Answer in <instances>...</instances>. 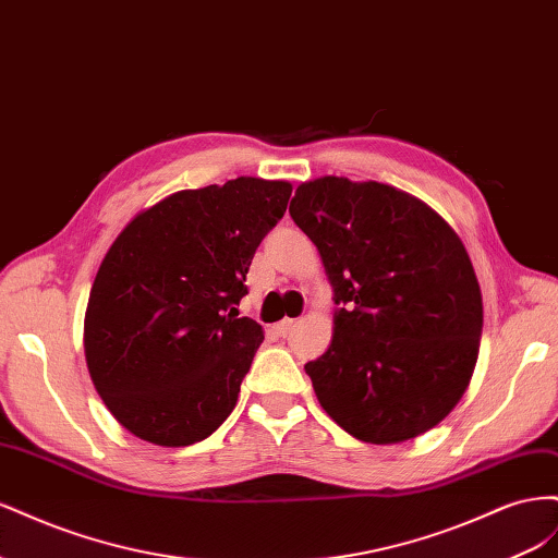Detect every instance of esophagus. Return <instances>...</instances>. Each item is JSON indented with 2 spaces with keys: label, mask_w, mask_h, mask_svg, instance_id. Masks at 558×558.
<instances>
[{
  "label": "esophagus",
  "mask_w": 558,
  "mask_h": 558,
  "mask_svg": "<svg viewBox=\"0 0 558 558\" xmlns=\"http://www.w3.org/2000/svg\"><path fill=\"white\" fill-rule=\"evenodd\" d=\"M293 326H295V320H293V318H283V320H279V324L275 326V332L283 337V335H289V332H291V328H293Z\"/></svg>",
  "instance_id": "esophagus-1"
}]
</instances>
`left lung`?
<instances>
[{
    "instance_id": "1",
    "label": "left lung",
    "mask_w": 558,
    "mask_h": 558,
    "mask_svg": "<svg viewBox=\"0 0 558 558\" xmlns=\"http://www.w3.org/2000/svg\"><path fill=\"white\" fill-rule=\"evenodd\" d=\"M289 211L337 305L328 351L305 365L320 408L369 445L440 424L475 373L484 324L459 234L426 202L377 181H305Z\"/></svg>"
}]
</instances>
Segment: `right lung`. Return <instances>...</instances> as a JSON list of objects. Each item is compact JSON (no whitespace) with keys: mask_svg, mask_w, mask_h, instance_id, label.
Masks as SVG:
<instances>
[{"mask_svg":"<svg viewBox=\"0 0 558 558\" xmlns=\"http://www.w3.org/2000/svg\"><path fill=\"white\" fill-rule=\"evenodd\" d=\"M289 181L179 191L121 230L93 281L83 351L125 430L158 447L209 437L234 410L263 328L238 312L246 272L289 205Z\"/></svg>","mask_w":558,"mask_h":558,"instance_id":"right-lung-1","label":"right lung"}]
</instances>
